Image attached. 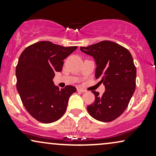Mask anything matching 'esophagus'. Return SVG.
<instances>
[{
    "label": "esophagus",
    "mask_w": 156,
    "mask_h": 156,
    "mask_svg": "<svg viewBox=\"0 0 156 156\" xmlns=\"http://www.w3.org/2000/svg\"><path fill=\"white\" fill-rule=\"evenodd\" d=\"M78 92H87L85 89H83L82 88H78Z\"/></svg>",
    "instance_id": "34e87169"
}]
</instances>
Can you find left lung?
Here are the masks:
<instances>
[{"instance_id":"8db88e82","label":"left lung","mask_w":156,"mask_h":156,"mask_svg":"<svg viewBox=\"0 0 156 156\" xmlns=\"http://www.w3.org/2000/svg\"><path fill=\"white\" fill-rule=\"evenodd\" d=\"M80 49L94 58L95 78L105 88L103 95L93 91L95 100L87 111L97 120H114L125 112L135 91L136 69L133 57L128 49L108 40Z\"/></svg>"}]
</instances>
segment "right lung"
Returning <instances> with one entry per match:
<instances>
[{"label":"right lung","mask_w":156,"mask_h":156,"mask_svg":"<svg viewBox=\"0 0 156 156\" xmlns=\"http://www.w3.org/2000/svg\"><path fill=\"white\" fill-rule=\"evenodd\" d=\"M77 46L63 47L41 41L27 47L16 67L17 89L27 112L40 122L51 123L66 112L68 101L76 87L59 89L53 82L55 72H61L64 59Z\"/></svg>","instance_id":"obj_1"}]
</instances>
